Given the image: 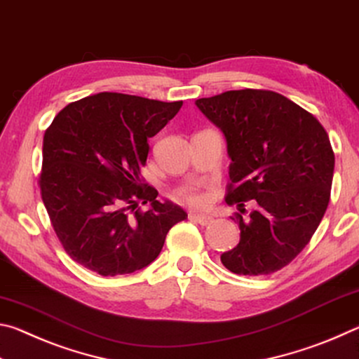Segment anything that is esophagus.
I'll return each mask as SVG.
<instances>
[{"label":"esophagus","instance_id":"34e87169","mask_svg":"<svg viewBox=\"0 0 359 359\" xmlns=\"http://www.w3.org/2000/svg\"><path fill=\"white\" fill-rule=\"evenodd\" d=\"M190 218H191V220H196L198 223H201V224H209V223H212V220H214V218H212L210 215L198 214V212H190Z\"/></svg>","mask_w":359,"mask_h":359}]
</instances>
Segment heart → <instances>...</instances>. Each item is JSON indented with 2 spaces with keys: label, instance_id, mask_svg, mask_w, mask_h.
Masks as SVG:
<instances>
[{
  "label": "heart",
  "instance_id": "1",
  "mask_svg": "<svg viewBox=\"0 0 359 359\" xmlns=\"http://www.w3.org/2000/svg\"><path fill=\"white\" fill-rule=\"evenodd\" d=\"M175 198L182 203H187L190 205H201L204 203V196L201 191L193 190V188H182L177 193H175Z\"/></svg>",
  "mask_w": 359,
  "mask_h": 359
}]
</instances>
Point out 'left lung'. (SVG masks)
I'll list each match as a JSON object with an SVG mask.
<instances>
[{
    "label": "left lung",
    "instance_id": "1",
    "mask_svg": "<svg viewBox=\"0 0 359 359\" xmlns=\"http://www.w3.org/2000/svg\"><path fill=\"white\" fill-rule=\"evenodd\" d=\"M223 131L231 158L226 203L241 241L222 255L228 271L267 276L290 264L309 244L331 196L334 151L320 121L271 90H231L196 100ZM257 208L243 218L245 203Z\"/></svg>",
    "mask_w": 359,
    "mask_h": 359
}]
</instances>
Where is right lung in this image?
<instances>
[{"label": "right lung", "instance_id": "1", "mask_svg": "<svg viewBox=\"0 0 359 359\" xmlns=\"http://www.w3.org/2000/svg\"><path fill=\"white\" fill-rule=\"evenodd\" d=\"M182 104L102 92L71 102L46 130L42 203L76 263L104 277L131 274L155 261L168 231L185 220L184 209L158 201L141 177L149 137Z\"/></svg>", "mask_w": 359, "mask_h": 359}]
</instances>
